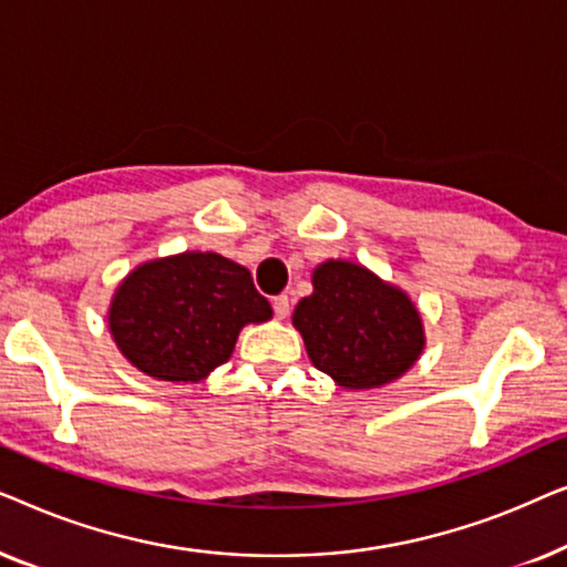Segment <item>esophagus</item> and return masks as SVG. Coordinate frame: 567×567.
I'll use <instances>...</instances> for the list:
<instances>
[{"label":"esophagus","mask_w":567,"mask_h":567,"mask_svg":"<svg viewBox=\"0 0 567 567\" xmlns=\"http://www.w3.org/2000/svg\"><path fill=\"white\" fill-rule=\"evenodd\" d=\"M274 312H276V317L278 320H286V317H289V312H291V305H289V297H276L274 299Z\"/></svg>","instance_id":"1"}]
</instances>
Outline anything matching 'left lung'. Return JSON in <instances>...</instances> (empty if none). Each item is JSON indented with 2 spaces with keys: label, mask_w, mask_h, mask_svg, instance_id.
Segmentation results:
<instances>
[{
  "label": "left lung",
  "mask_w": 567,
  "mask_h": 567,
  "mask_svg": "<svg viewBox=\"0 0 567 567\" xmlns=\"http://www.w3.org/2000/svg\"><path fill=\"white\" fill-rule=\"evenodd\" d=\"M291 322L309 361L343 390L394 382L425 348L423 315L410 293L353 260L320 262Z\"/></svg>",
  "instance_id": "obj_1"
}]
</instances>
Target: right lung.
<instances>
[{"instance_id": "obj_1", "label": "right lung", "mask_w": 567, "mask_h": 567, "mask_svg": "<svg viewBox=\"0 0 567 567\" xmlns=\"http://www.w3.org/2000/svg\"><path fill=\"white\" fill-rule=\"evenodd\" d=\"M274 317L250 270L219 252L146 260L115 286L107 330L131 367L188 384L229 361L239 330Z\"/></svg>"}]
</instances>
